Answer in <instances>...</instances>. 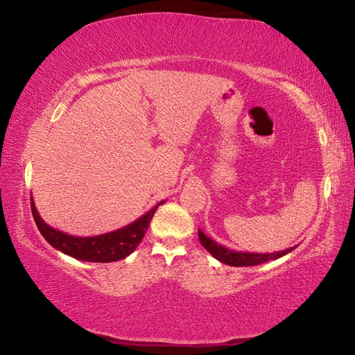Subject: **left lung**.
<instances>
[{
    "instance_id": "1",
    "label": "left lung",
    "mask_w": 355,
    "mask_h": 355,
    "mask_svg": "<svg viewBox=\"0 0 355 355\" xmlns=\"http://www.w3.org/2000/svg\"><path fill=\"white\" fill-rule=\"evenodd\" d=\"M198 239L203 248H206V251L215 257L218 261H221L228 266H234V267H245V266H257L270 260H276V258H281L286 254H290L295 246L284 249V251H277L272 254H258V252H241V251H233V249H228L223 245L216 243L214 239L207 237L201 230H198Z\"/></svg>"
}]
</instances>
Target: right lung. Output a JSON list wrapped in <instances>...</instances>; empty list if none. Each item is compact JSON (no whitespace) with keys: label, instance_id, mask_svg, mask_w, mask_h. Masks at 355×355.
<instances>
[{"label":"right lung","instance_id":"1","mask_svg":"<svg viewBox=\"0 0 355 355\" xmlns=\"http://www.w3.org/2000/svg\"><path fill=\"white\" fill-rule=\"evenodd\" d=\"M162 203H164V201H159L158 205L148 210L145 215L136 219L134 223L128 224L127 227H122L119 230H114V232L92 237L71 236L47 225L42 219L40 214L37 212L34 200L31 201V210L34 221L38 230H40L42 236L46 239L47 243L52 245L55 249H58L62 254L78 258V260L82 261L112 263L128 257L134 249L139 246L143 236L148 232L152 216H154L158 206Z\"/></svg>","mask_w":355,"mask_h":355}]
</instances>
